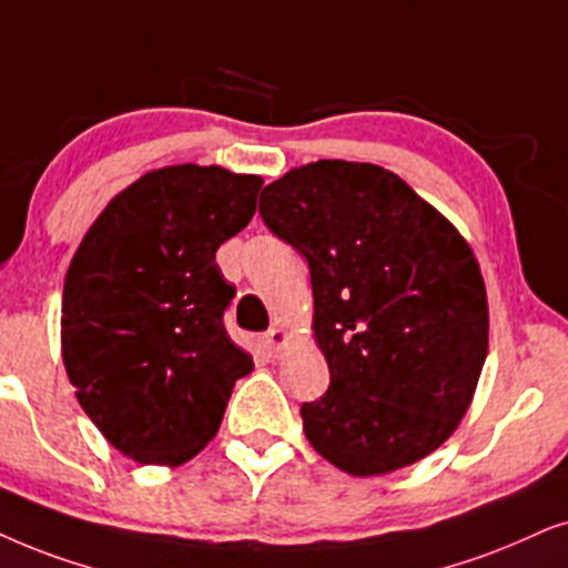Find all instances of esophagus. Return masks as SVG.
I'll list each match as a JSON object with an SVG mask.
<instances>
[{
  "label": "esophagus",
  "instance_id": "obj_1",
  "mask_svg": "<svg viewBox=\"0 0 568 568\" xmlns=\"http://www.w3.org/2000/svg\"><path fill=\"white\" fill-rule=\"evenodd\" d=\"M264 345H267L270 353H277L280 347L285 345V332L280 329V327L267 329V332H264Z\"/></svg>",
  "mask_w": 568,
  "mask_h": 568
}]
</instances>
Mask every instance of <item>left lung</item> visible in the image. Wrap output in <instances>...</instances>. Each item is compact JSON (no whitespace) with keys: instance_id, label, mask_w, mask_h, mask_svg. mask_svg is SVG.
Wrapping results in <instances>:
<instances>
[{"instance_id":"1","label":"left lung","mask_w":568,"mask_h":568,"mask_svg":"<svg viewBox=\"0 0 568 568\" xmlns=\"http://www.w3.org/2000/svg\"><path fill=\"white\" fill-rule=\"evenodd\" d=\"M260 215L308 262L329 387L301 405L306 438L351 475L418 463L470 407L488 353L470 246L403 179L316 161L262 189Z\"/></svg>"}]
</instances>
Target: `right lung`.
I'll return each instance as SVG.
<instances>
[{
    "label": "right lung",
    "mask_w": 568,
    "mask_h": 568,
    "mask_svg": "<svg viewBox=\"0 0 568 568\" xmlns=\"http://www.w3.org/2000/svg\"><path fill=\"white\" fill-rule=\"evenodd\" d=\"M260 176L169 165L113 196L64 280L62 355L98 430L142 465H181L221 428L254 368L223 324L236 288L215 264L252 221Z\"/></svg>",
    "instance_id": "1"
}]
</instances>
